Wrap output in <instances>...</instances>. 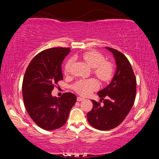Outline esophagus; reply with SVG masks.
Listing matches in <instances>:
<instances>
[{
  "instance_id": "obj_1",
  "label": "esophagus",
  "mask_w": 159,
  "mask_h": 159,
  "mask_svg": "<svg viewBox=\"0 0 159 159\" xmlns=\"http://www.w3.org/2000/svg\"><path fill=\"white\" fill-rule=\"evenodd\" d=\"M83 99H84V98H81V97H77V101L80 102V101H82V100H83Z\"/></svg>"
}]
</instances>
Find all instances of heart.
<instances>
[{
  "label": "heart",
  "instance_id": "heart-1",
  "mask_svg": "<svg viewBox=\"0 0 159 159\" xmlns=\"http://www.w3.org/2000/svg\"><path fill=\"white\" fill-rule=\"evenodd\" d=\"M82 58L86 63L93 68V72L102 82L109 81L114 74V66L112 63L106 61L104 55L97 51L90 50L83 54ZM73 59L70 58L66 61L64 67V71L66 75L71 73ZM99 87L98 80L95 79H80L74 83L73 89L77 93L83 96L90 94Z\"/></svg>",
  "mask_w": 159,
  "mask_h": 159
}]
</instances>
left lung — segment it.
Instances as JSON below:
<instances>
[{"label":"left lung","mask_w":159,"mask_h":159,"mask_svg":"<svg viewBox=\"0 0 159 159\" xmlns=\"http://www.w3.org/2000/svg\"><path fill=\"white\" fill-rule=\"evenodd\" d=\"M113 53L117 68L110 84L98 92L103 100H92L93 107L88 113L90 124L98 130H109L121 123L133 107L136 97V78L128 58L122 52L114 48L106 47ZM107 97V99H104Z\"/></svg>","instance_id":"obj_1"}]
</instances>
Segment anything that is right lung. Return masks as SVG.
<instances>
[{
	"label": "right lung",
	"instance_id": "1",
	"mask_svg": "<svg viewBox=\"0 0 159 159\" xmlns=\"http://www.w3.org/2000/svg\"><path fill=\"white\" fill-rule=\"evenodd\" d=\"M69 52V48L60 47L41 51L32 59L24 76L22 96L26 111L44 130L62 127L76 102V95L71 93H64L60 98L51 95L63 80L61 66Z\"/></svg>",
	"mask_w": 159,
	"mask_h": 159
}]
</instances>
